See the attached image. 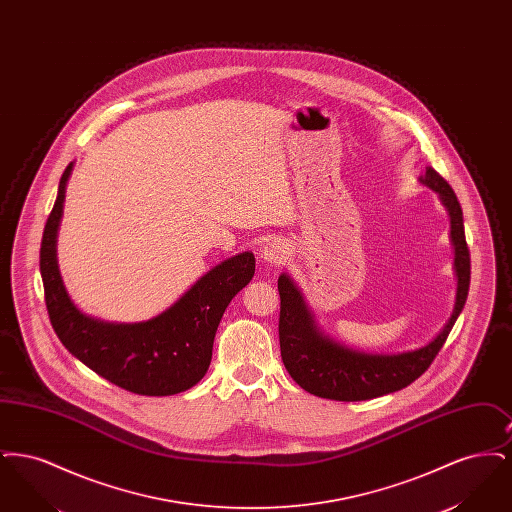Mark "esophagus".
Here are the masks:
<instances>
[{
    "label": "esophagus",
    "mask_w": 512,
    "mask_h": 512,
    "mask_svg": "<svg viewBox=\"0 0 512 512\" xmlns=\"http://www.w3.org/2000/svg\"><path fill=\"white\" fill-rule=\"evenodd\" d=\"M288 253H290V247H288V244H286L284 240H280V238L270 240V242L263 247V259H265L267 263H270V265H280V263H284L286 257H288Z\"/></svg>",
    "instance_id": "esophagus-1"
}]
</instances>
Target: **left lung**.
I'll return each instance as SVG.
<instances>
[{
  "mask_svg": "<svg viewBox=\"0 0 512 512\" xmlns=\"http://www.w3.org/2000/svg\"><path fill=\"white\" fill-rule=\"evenodd\" d=\"M420 184L439 195L451 222L455 249L457 295L449 320L430 343L403 353H365L326 336L311 313L305 297L290 274L278 278L280 292V351L286 370L309 393L334 401H366L403 390L422 376L447 340L461 315L470 286V253L464 238L463 209L453 188L432 167H426Z\"/></svg>",
  "mask_w": 512,
  "mask_h": 512,
  "instance_id": "1",
  "label": "left lung"
}]
</instances>
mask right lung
Masks as SVG:
<instances>
[{"instance_id": "add662e5", "label": "right lung", "mask_w": 512, "mask_h": 512, "mask_svg": "<svg viewBox=\"0 0 512 512\" xmlns=\"http://www.w3.org/2000/svg\"><path fill=\"white\" fill-rule=\"evenodd\" d=\"M74 163L63 172L40 247V272L51 326L78 361L122 390L174 395L205 376L213 341L232 297L255 274L251 251L207 270L169 309L144 322H105L84 315L67 293L57 265V230Z\"/></svg>"}]
</instances>
